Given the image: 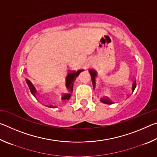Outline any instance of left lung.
Returning a JSON list of instances; mask_svg holds the SVG:
<instances>
[{"label": "left lung", "instance_id": "8db88e82", "mask_svg": "<svg viewBox=\"0 0 157 157\" xmlns=\"http://www.w3.org/2000/svg\"><path fill=\"white\" fill-rule=\"evenodd\" d=\"M89 73L91 74V80H92V83L93 85H94V88L95 86V78L97 76V72L94 70H89ZM136 82L134 81V83L132 84V91H134V90L136 88ZM101 102L105 103V104H108V105H111L112 104V102H111V100L109 98H108L107 97H104L100 99Z\"/></svg>", "mask_w": 157, "mask_h": 157}]
</instances>
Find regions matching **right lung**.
Wrapping results in <instances>:
<instances>
[{
    "mask_svg": "<svg viewBox=\"0 0 157 157\" xmlns=\"http://www.w3.org/2000/svg\"><path fill=\"white\" fill-rule=\"evenodd\" d=\"M82 71V70H79L78 71H73V73H71V79H70V82H69V84L68 85H66L67 86V88L69 89V91H70L71 92L73 91V82L75 80V79L78 76V75L79 74V73H81ZM69 74H71L70 73H69ZM27 84L28 85L29 88H30V91L32 93V94H33L34 96H35V94H36V89L33 86V84L31 83V82L30 81H27ZM71 95L70 94H65L62 97V100H69V98H71ZM50 107L51 108H53L54 107H52V106H50Z\"/></svg>",
    "mask_w": 157,
    "mask_h": 157,
    "instance_id": "add662e5",
    "label": "right lung"
}]
</instances>
